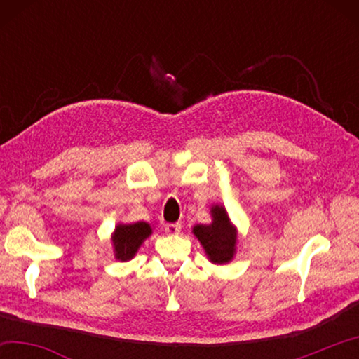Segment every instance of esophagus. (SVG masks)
Returning <instances> with one entry per match:
<instances>
[{
    "instance_id": "34e87169",
    "label": "esophagus",
    "mask_w": 359,
    "mask_h": 359,
    "mask_svg": "<svg viewBox=\"0 0 359 359\" xmlns=\"http://www.w3.org/2000/svg\"><path fill=\"white\" fill-rule=\"evenodd\" d=\"M180 229H182V226H180L179 223H168V224H165V231H166L168 234H171V236L179 234Z\"/></svg>"
}]
</instances>
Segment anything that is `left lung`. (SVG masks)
<instances>
[{
	"label": "left lung",
	"mask_w": 359,
	"mask_h": 359,
	"mask_svg": "<svg viewBox=\"0 0 359 359\" xmlns=\"http://www.w3.org/2000/svg\"><path fill=\"white\" fill-rule=\"evenodd\" d=\"M212 222L209 224H196L193 226L194 238L203 245L205 257L214 264H226L233 261L238 245V228L228 215L222 204H214L210 208Z\"/></svg>",
	"instance_id": "8db88e82"
}]
</instances>
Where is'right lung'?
<instances>
[{"label":"right lung","instance_id":"right-lung-1","mask_svg":"<svg viewBox=\"0 0 359 359\" xmlns=\"http://www.w3.org/2000/svg\"><path fill=\"white\" fill-rule=\"evenodd\" d=\"M151 226L150 223H118L111 236L114 257L118 261H130L135 258L144 241L150 238Z\"/></svg>","mask_w":359,"mask_h":359}]
</instances>
